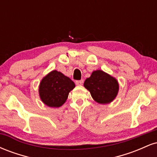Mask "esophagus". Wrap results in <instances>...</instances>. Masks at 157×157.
Instances as JSON below:
<instances>
[{
  "label": "esophagus",
  "instance_id": "1",
  "mask_svg": "<svg viewBox=\"0 0 157 157\" xmlns=\"http://www.w3.org/2000/svg\"><path fill=\"white\" fill-rule=\"evenodd\" d=\"M75 83H76V85H77V86H81V85H82V83H83V80H77Z\"/></svg>",
  "mask_w": 157,
  "mask_h": 157
}]
</instances>
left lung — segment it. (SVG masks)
<instances>
[{
	"instance_id": "8db88e82",
	"label": "left lung",
	"mask_w": 157,
	"mask_h": 157,
	"mask_svg": "<svg viewBox=\"0 0 157 157\" xmlns=\"http://www.w3.org/2000/svg\"><path fill=\"white\" fill-rule=\"evenodd\" d=\"M84 87L90 91L94 101L102 105L112 102L119 92L117 80L102 70L94 71L85 80Z\"/></svg>"
}]
</instances>
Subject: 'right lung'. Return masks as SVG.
Returning a JSON list of instances; mask_svg holds the SVG:
<instances>
[{
    "label": "right lung",
    "mask_w": 157,
    "mask_h": 157,
    "mask_svg": "<svg viewBox=\"0 0 157 157\" xmlns=\"http://www.w3.org/2000/svg\"><path fill=\"white\" fill-rule=\"evenodd\" d=\"M75 87V82L63 73L53 70L42 79L39 85V96L46 105L59 108L67 100Z\"/></svg>",
    "instance_id": "add662e5"
}]
</instances>
